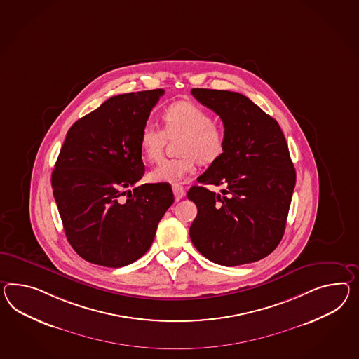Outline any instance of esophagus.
Wrapping results in <instances>:
<instances>
[{"instance_id":"34e87169","label":"esophagus","mask_w":359,"mask_h":359,"mask_svg":"<svg viewBox=\"0 0 359 359\" xmlns=\"http://www.w3.org/2000/svg\"><path fill=\"white\" fill-rule=\"evenodd\" d=\"M173 193H175V201H181L184 196V189L182 184H175L172 186Z\"/></svg>"}]
</instances>
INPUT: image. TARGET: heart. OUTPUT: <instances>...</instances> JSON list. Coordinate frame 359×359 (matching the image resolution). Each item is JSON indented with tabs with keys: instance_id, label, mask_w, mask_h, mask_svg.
Here are the masks:
<instances>
[{
	"instance_id": "heart-1",
	"label": "heart",
	"mask_w": 359,
	"mask_h": 359,
	"mask_svg": "<svg viewBox=\"0 0 359 359\" xmlns=\"http://www.w3.org/2000/svg\"><path fill=\"white\" fill-rule=\"evenodd\" d=\"M164 130L156 123L147 122L140 133V148L148 160H157L163 155L166 135H182L180 152L182 156L163 158L149 172L154 182H181L191 175L198 160L202 164L217 161L226 146L224 131L213 123L211 114L198 104L178 102L163 111Z\"/></svg>"
}]
</instances>
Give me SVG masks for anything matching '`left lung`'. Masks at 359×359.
<instances>
[{
  "mask_svg": "<svg viewBox=\"0 0 359 359\" xmlns=\"http://www.w3.org/2000/svg\"><path fill=\"white\" fill-rule=\"evenodd\" d=\"M191 95L220 116L226 146L187 193L198 208L190 238L216 264L254 263L269 255L285 231L295 186L285 137L277 121L242 93L193 88ZM205 184L222 185L223 195Z\"/></svg>",
  "mask_w": 359,
  "mask_h": 359,
  "instance_id": "obj_1",
  "label": "left lung"
}]
</instances>
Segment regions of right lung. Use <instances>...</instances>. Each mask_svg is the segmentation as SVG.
<instances>
[{
    "label": "right lung",
    "instance_id": "1",
    "mask_svg": "<svg viewBox=\"0 0 359 359\" xmlns=\"http://www.w3.org/2000/svg\"><path fill=\"white\" fill-rule=\"evenodd\" d=\"M164 90L113 96L76 121L52 173L65 234L97 266H128L151 248L175 202L166 182L137 186L144 175L140 133Z\"/></svg>",
    "mask_w": 359,
    "mask_h": 359
}]
</instances>
